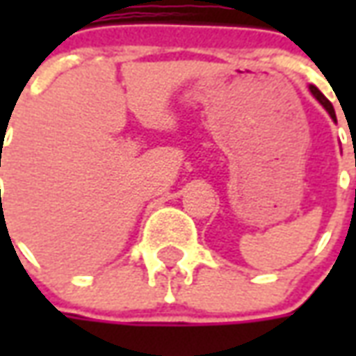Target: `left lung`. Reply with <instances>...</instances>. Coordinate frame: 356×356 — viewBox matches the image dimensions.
I'll use <instances>...</instances> for the list:
<instances>
[{
    "instance_id": "1",
    "label": "left lung",
    "mask_w": 356,
    "mask_h": 356,
    "mask_svg": "<svg viewBox=\"0 0 356 356\" xmlns=\"http://www.w3.org/2000/svg\"><path fill=\"white\" fill-rule=\"evenodd\" d=\"M309 89H311V93L314 95V97H316V101L321 102L322 106H324V108L328 110V114L332 118H334V120H336V112H334V106H332V102L328 101V99H326V97H324V95L321 93V91H318V89L314 88V86H309Z\"/></svg>"
}]
</instances>
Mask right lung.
I'll return each instance as SVG.
<instances>
[{"mask_svg":"<svg viewBox=\"0 0 356 356\" xmlns=\"http://www.w3.org/2000/svg\"><path fill=\"white\" fill-rule=\"evenodd\" d=\"M0 162H1V154H0ZM0 165H1V163H0Z\"/></svg>","mask_w":356,"mask_h":356,"instance_id":"add662e5","label":"right lung"}]
</instances>
